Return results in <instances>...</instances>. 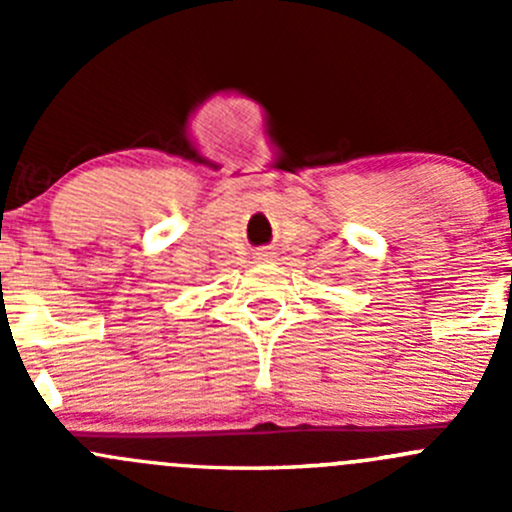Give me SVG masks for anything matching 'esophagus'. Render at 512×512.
<instances>
[{
    "label": "esophagus",
    "mask_w": 512,
    "mask_h": 512,
    "mask_svg": "<svg viewBox=\"0 0 512 512\" xmlns=\"http://www.w3.org/2000/svg\"><path fill=\"white\" fill-rule=\"evenodd\" d=\"M255 260H257V262H270V260H272V252H267V250L255 252Z\"/></svg>",
    "instance_id": "34e87169"
}]
</instances>
